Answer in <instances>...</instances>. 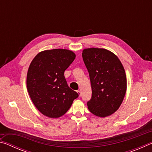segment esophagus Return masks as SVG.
Instances as JSON below:
<instances>
[{
	"mask_svg": "<svg viewBox=\"0 0 152 152\" xmlns=\"http://www.w3.org/2000/svg\"><path fill=\"white\" fill-rule=\"evenodd\" d=\"M77 92V93H78V95H79V96H80V91H76Z\"/></svg>",
	"mask_w": 152,
	"mask_h": 152,
	"instance_id": "obj_1",
	"label": "esophagus"
}]
</instances>
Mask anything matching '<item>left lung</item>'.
Returning <instances> with one entry per match:
<instances>
[{
  "label": "left lung",
  "instance_id": "1",
  "mask_svg": "<svg viewBox=\"0 0 152 152\" xmlns=\"http://www.w3.org/2000/svg\"><path fill=\"white\" fill-rule=\"evenodd\" d=\"M82 55L92 88L88 109L100 117L112 115L121 104L127 90V78L121 62L105 49H85Z\"/></svg>",
  "mask_w": 152,
  "mask_h": 152
}]
</instances>
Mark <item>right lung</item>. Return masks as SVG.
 Wrapping results in <instances>:
<instances>
[{
	"mask_svg": "<svg viewBox=\"0 0 152 152\" xmlns=\"http://www.w3.org/2000/svg\"><path fill=\"white\" fill-rule=\"evenodd\" d=\"M75 58L73 51L55 49L39 53L31 63L27 76V91L35 107L45 116H62L78 97L64 76V72Z\"/></svg>",
	"mask_w": 152,
	"mask_h": 152,
	"instance_id": "add662e5",
	"label": "right lung"
}]
</instances>
